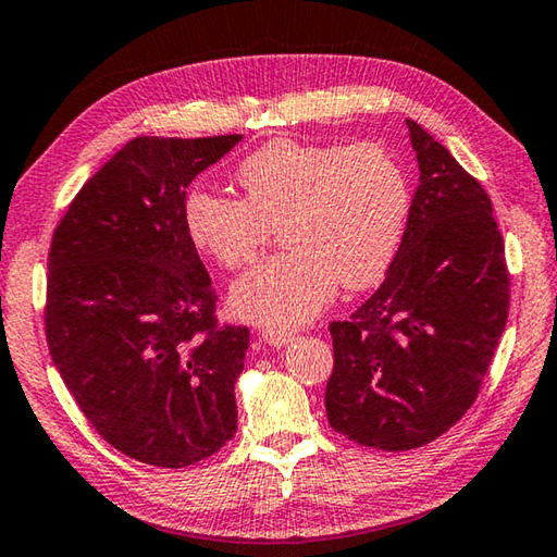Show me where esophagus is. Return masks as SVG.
Segmentation results:
<instances>
[{
	"mask_svg": "<svg viewBox=\"0 0 557 557\" xmlns=\"http://www.w3.org/2000/svg\"><path fill=\"white\" fill-rule=\"evenodd\" d=\"M260 338H262V343H268L270 348H282V346H287V343L295 338V336H292L289 331H272V329H268V331L260 333Z\"/></svg>",
	"mask_w": 557,
	"mask_h": 557,
	"instance_id": "1",
	"label": "esophagus"
}]
</instances>
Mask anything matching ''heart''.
Returning <instances> with one entry per match:
<instances>
[{
	"instance_id": "b5f03b06",
	"label": "heart",
	"mask_w": 557,
	"mask_h": 557,
	"mask_svg": "<svg viewBox=\"0 0 557 557\" xmlns=\"http://www.w3.org/2000/svg\"><path fill=\"white\" fill-rule=\"evenodd\" d=\"M246 199L191 191L185 207L195 246L221 268L258 256L280 224L287 250L252 265L231 287L236 317L292 329L329 307L338 282L348 289L377 282L401 246L409 185L387 150L375 144L319 146L270 140L236 173Z\"/></svg>"
}]
</instances>
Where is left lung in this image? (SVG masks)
Masks as SVG:
<instances>
[{"instance_id":"8db88e82","label":"left lung","mask_w":557,"mask_h":557,"mask_svg":"<svg viewBox=\"0 0 557 557\" xmlns=\"http://www.w3.org/2000/svg\"><path fill=\"white\" fill-rule=\"evenodd\" d=\"M407 231L380 289L333 321L326 413L360 446L436 441L478 397L507 326L509 272L487 191L417 121Z\"/></svg>"}]
</instances>
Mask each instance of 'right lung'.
I'll return each instance as SVG.
<instances>
[{"label":"right lung","mask_w":557,"mask_h":557,"mask_svg":"<svg viewBox=\"0 0 557 557\" xmlns=\"http://www.w3.org/2000/svg\"><path fill=\"white\" fill-rule=\"evenodd\" d=\"M238 140H128L77 191L50 244V358L99 436L158 468L205 460L236 433L248 329L216 326L185 195Z\"/></svg>","instance_id":"add662e5"}]
</instances>
